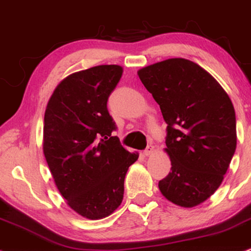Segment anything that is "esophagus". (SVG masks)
I'll use <instances>...</instances> for the list:
<instances>
[{
  "instance_id": "34e87169",
  "label": "esophagus",
  "mask_w": 251,
  "mask_h": 251,
  "mask_svg": "<svg viewBox=\"0 0 251 251\" xmlns=\"http://www.w3.org/2000/svg\"><path fill=\"white\" fill-rule=\"evenodd\" d=\"M152 152H154V147H152V146H148L146 149H144L143 155H144V156H149V155H151Z\"/></svg>"
}]
</instances>
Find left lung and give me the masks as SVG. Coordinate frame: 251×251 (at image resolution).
<instances>
[{"instance_id":"left-lung-1","label":"left lung","mask_w":251,"mask_h":251,"mask_svg":"<svg viewBox=\"0 0 251 251\" xmlns=\"http://www.w3.org/2000/svg\"><path fill=\"white\" fill-rule=\"evenodd\" d=\"M167 123L172 172L158 182L162 195L193 208L219 189L236 150V116L219 82L197 63L169 58L137 72Z\"/></svg>"}]
</instances>
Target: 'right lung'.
<instances>
[{"label":"right lung","mask_w":251,"mask_h":251,"mask_svg":"<svg viewBox=\"0 0 251 251\" xmlns=\"http://www.w3.org/2000/svg\"><path fill=\"white\" fill-rule=\"evenodd\" d=\"M123 69L97 66L67 76L44 113L43 152L67 204L89 220L113 214L122 203L128 168L137 152L121 146L107 102Z\"/></svg>","instance_id":"obj_1"}]
</instances>
